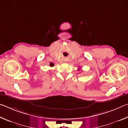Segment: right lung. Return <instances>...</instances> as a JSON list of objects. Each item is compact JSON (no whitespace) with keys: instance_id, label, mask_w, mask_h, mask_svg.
<instances>
[{"instance_id":"obj_1","label":"right lung","mask_w":128,"mask_h":128,"mask_svg":"<svg viewBox=\"0 0 128 128\" xmlns=\"http://www.w3.org/2000/svg\"><path fill=\"white\" fill-rule=\"evenodd\" d=\"M50 66H54V64L53 63H52V62H51V63L50 64Z\"/></svg>"}]
</instances>
